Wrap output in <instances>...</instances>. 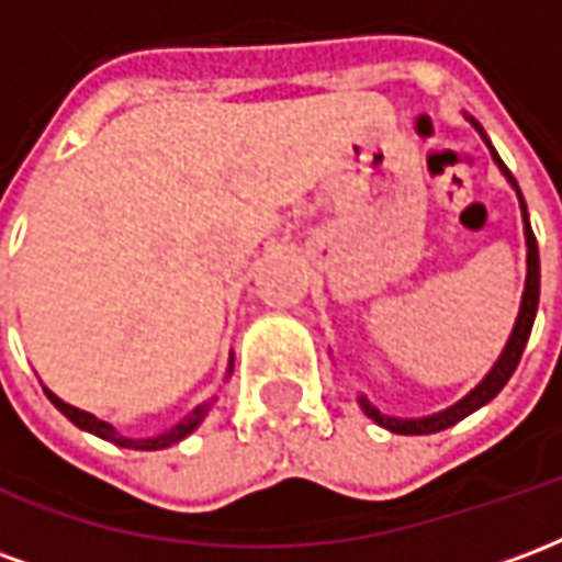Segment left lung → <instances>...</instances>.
<instances>
[{
    "mask_svg": "<svg viewBox=\"0 0 562 562\" xmlns=\"http://www.w3.org/2000/svg\"><path fill=\"white\" fill-rule=\"evenodd\" d=\"M470 126H475V132L482 135V140L487 144L491 149V156H494L496 168L503 171L512 189L518 192V201H520V220H524V240H527V280H524V294H520V310H518V318H515V328L508 334L506 346H503V352L499 358L494 361V367L484 373V379L475 385V389L467 394V397H460L458 403H451L448 409L442 413H434V415H422V418H397V415H385L379 413L373 403L367 401L364 394H358V406H361V413L367 418H373L379 427H385L391 434H401V436H424V434H439V430H446L451 424L463 422L467 415H472L475 409H482L484 403H491L499 394V391L506 389V382L512 379L515 373V367H518L520 355H524V346L530 340V330H532V322H536V310H539V246H536V237H532V228H530V213H527V204H524V195H520L518 183H515V177L508 171L503 159L496 156L494 144L491 138L484 135V128L472 120Z\"/></svg>",
    "mask_w": 562,
    "mask_h": 562,
    "instance_id": "8db88e82",
    "label": "left lung"
}]
</instances>
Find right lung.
Returning <instances> with one entry per match:
<instances>
[{"instance_id": "obj_1", "label": "right lung", "mask_w": 562, "mask_h": 562, "mask_svg": "<svg viewBox=\"0 0 562 562\" xmlns=\"http://www.w3.org/2000/svg\"><path fill=\"white\" fill-rule=\"evenodd\" d=\"M234 370V355L228 358V367H225V379L232 376ZM44 394H47V401L54 403L59 413L66 415L68 422L78 424L80 430H87V434L99 436V439H108V442H114V446L120 448H135V451H159V448H168L173 446V442H180V439H186V436L195 430L198 424L204 422V415L210 413V406L216 403V397H210V401L198 403L192 413L186 415V418H180V422L173 424V427H168L165 434H156V436H126L116 430L114 424L102 422V418H95L92 413H83V409H78V406H71V403L59 401L54 391L44 389Z\"/></svg>"}]
</instances>
